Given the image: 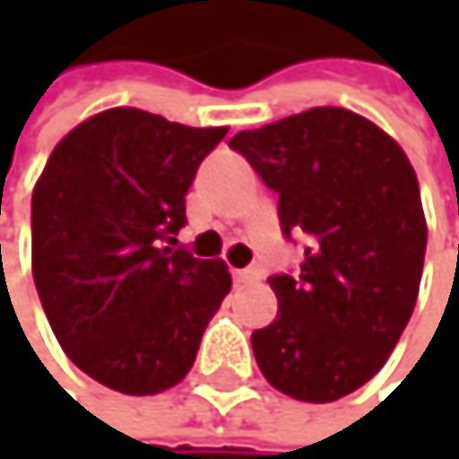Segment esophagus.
Here are the masks:
<instances>
[{
    "mask_svg": "<svg viewBox=\"0 0 459 459\" xmlns=\"http://www.w3.org/2000/svg\"><path fill=\"white\" fill-rule=\"evenodd\" d=\"M258 278V270L247 267V270H234V281L237 283H247V281H255Z\"/></svg>",
    "mask_w": 459,
    "mask_h": 459,
    "instance_id": "esophagus-1",
    "label": "esophagus"
}]
</instances>
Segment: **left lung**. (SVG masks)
Wrapping results in <instances>:
<instances>
[{"instance_id": "obj_1", "label": "left lung", "mask_w": 459, "mask_h": 459, "mask_svg": "<svg viewBox=\"0 0 459 459\" xmlns=\"http://www.w3.org/2000/svg\"><path fill=\"white\" fill-rule=\"evenodd\" d=\"M278 192L283 234L308 239L297 278L273 275V325L253 355L273 388L336 402L372 380L408 325L427 250L416 170L377 123L314 107L231 137Z\"/></svg>"}]
</instances>
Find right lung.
I'll list each match as a JSON object with an SVG mask.
<instances>
[{
	"label": "right lung",
	"mask_w": 459,
	"mask_h": 459,
	"mask_svg": "<svg viewBox=\"0 0 459 459\" xmlns=\"http://www.w3.org/2000/svg\"><path fill=\"white\" fill-rule=\"evenodd\" d=\"M228 126L192 129L134 107L82 120L32 189V278L63 352L101 385H178L231 291L222 258L162 247Z\"/></svg>",
	"instance_id": "1"
}]
</instances>
